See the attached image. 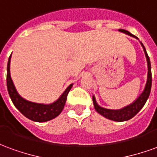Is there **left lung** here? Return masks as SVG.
<instances>
[{
  "label": "left lung",
  "instance_id": "obj_1",
  "mask_svg": "<svg viewBox=\"0 0 157 157\" xmlns=\"http://www.w3.org/2000/svg\"><path fill=\"white\" fill-rule=\"evenodd\" d=\"M118 31L121 33H124L127 35H129L133 37V38H135V39H139L137 37H135V35H133L132 33L127 31V30H124V29H118ZM140 44H141L142 48H143V50H144V53H145V58H146V62H147V79H146V82H145V87H144V90L142 91V92L139 95V97L135 99V101L133 102H131L130 104L125 106L124 108L119 109H105V108H102L101 106L99 105L98 103L97 102V100H96L95 96H92V101H93V105H94V108H95L96 111L99 114H101L102 116H103L104 118H108V119H110V120H113V121L116 122H124L127 121L128 119H130L133 117H135L137 113H138L140 109L144 107V105L145 104V102L148 99L149 96H150V92H151V61H150V58H149L148 55L146 53V50H145V46L143 45L141 42H140Z\"/></svg>",
  "mask_w": 157,
  "mask_h": 157
}]
</instances>
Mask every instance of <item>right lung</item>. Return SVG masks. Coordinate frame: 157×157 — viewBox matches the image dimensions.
<instances>
[{
  "mask_svg": "<svg viewBox=\"0 0 157 157\" xmlns=\"http://www.w3.org/2000/svg\"><path fill=\"white\" fill-rule=\"evenodd\" d=\"M12 55H10L7 63V75H6V85L10 98L12 99L13 104L26 118L34 122L49 121L53 118H56L60 114L65 107L67 95L70 90L73 86V83L69 85L60 97L56 101L48 104L39 103L29 101L23 98L17 91L15 85L13 83L11 72H10V63H11Z\"/></svg>",
  "mask_w": 157,
  "mask_h": 157,
  "instance_id": "obj_1",
  "label": "right lung"
}]
</instances>
